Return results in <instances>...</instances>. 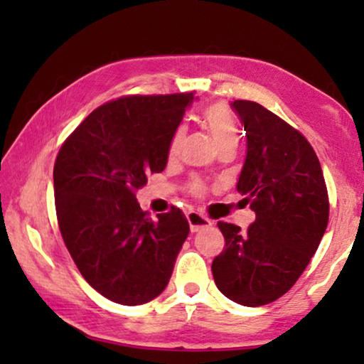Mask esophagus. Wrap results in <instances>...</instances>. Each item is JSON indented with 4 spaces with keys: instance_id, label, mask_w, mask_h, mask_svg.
<instances>
[{
    "instance_id": "1",
    "label": "esophagus",
    "mask_w": 364,
    "mask_h": 364,
    "mask_svg": "<svg viewBox=\"0 0 364 364\" xmlns=\"http://www.w3.org/2000/svg\"><path fill=\"white\" fill-rule=\"evenodd\" d=\"M187 220H188V225H191V230L193 233L198 232V230H202V228L212 225V220H208L207 217H203V215H200V213H197V212L188 213Z\"/></svg>"
}]
</instances>
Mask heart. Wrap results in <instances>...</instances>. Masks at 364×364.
<instances>
[{
  "instance_id": "b5f03b06",
  "label": "heart",
  "mask_w": 364,
  "mask_h": 364,
  "mask_svg": "<svg viewBox=\"0 0 364 364\" xmlns=\"http://www.w3.org/2000/svg\"><path fill=\"white\" fill-rule=\"evenodd\" d=\"M203 124L210 132L213 142L217 144V147L223 146V144L237 141V126L233 121L232 114L222 106H208L203 111ZM183 136H186V127L178 126L176 132L172 134L171 144H168V156L176 157L178 151L182 147ZM191 191L193 193H202L203 186L200 182H193L191 186Z\"/></svg>"
}]
</instances>
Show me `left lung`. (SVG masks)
<instances>
[{
    "label": "left lung",
    "mask_w": 364,
    "mask_h": 364,
    "mask_svg": "<svg viewBox=\"0 0 364 364\" xmlns=\"http://www.w3.org/2000/svg\"><path fill=\"white\" fill-rule=\"evenodd\" d=\"M247 136L237 191L255 212L245 232L218 222L225 248L213 258L218 290L243 306H262L290 290L328 225L326 183L310 142L253 101H233Z\"/></svg>",
    "instance_id": "left-lung-1"
}]
</instances>
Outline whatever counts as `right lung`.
<instances>
[{
  "label": "right lung",
  "mask_w": 364,
  "mask_h": 364,
  "mask_svg": "<svg viewBox=\"0 0 364 364\" xmlns=\"http://www.w3.org/2000/svg\"><path fill=\"white\" fill-rule=\"evenodd\" d=\"M193 94L129 96L92 111L54 164L63 240L89 285L136 306L166 290L191 232L182 210L142 212L136 191L167 166L168 144Z\"/></svg>",
  "instance_id": "1"
}]
</instances>
